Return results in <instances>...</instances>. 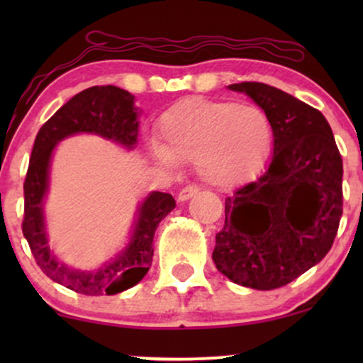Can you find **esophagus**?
Returning a JSON list of instances; mask_svg holds the SVG:
<instances>
[{"mask_svg": "<svg viewBox=\"0 0 363 363\" xmlns=\"http://www.w3.org/2000/svg\"><path fill=\"white\" fill-rule=\"evenodd\" d=\"M198 191H200V188H198L196 185H188L183 188V190H180V193H178V201L190 200V198L195 196Z\"/></svg>", "mask_w": 363, "mask_h": 363, "instance_id": "1", "label": "esophagus"}]
</instances>
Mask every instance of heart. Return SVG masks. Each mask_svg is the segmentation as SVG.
<instances>
[{
	"mask_svg": "<svg viewBox=\"0 0 363 363\" xmlns=\"http://www.w3.org/2000/svg\"><path fill=\"white\" fill-rule=\"evenodd\" d=\"M162 165L196 162L200 177L218 188L251 180L271 150L272 128L266 112L251 104L188 97L158 118Z\"/></svg>",
	"mask_w": 363,
	"mask_h": 363,
	"instance_id": "b5f03b06",
	"label": "heart"
}]
</instances>
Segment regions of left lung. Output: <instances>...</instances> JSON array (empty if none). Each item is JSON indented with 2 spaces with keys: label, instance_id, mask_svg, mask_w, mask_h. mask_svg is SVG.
Wrapping results in <instances>:
<instances>
[{
  "label": "left lung",
  "instance_id": "obj_1",
  "mask_svg": "<svg viewBox=\"0 0 363 363\" xmlns=\"http://www.w3.org/2000/svg\"><path fill=\"white\" fill-rule=\"evenodd\" d=\"M266 112L274 153L257 180L225 200L213 261L236 284L271 291L324 259L342 216V157L317 108L262 82L231 84Z\"/></svg>",
  "mask_w": 363,
  "mask_h": 363
}]
</instances>
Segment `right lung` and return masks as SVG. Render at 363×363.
Listing matches in <instances>:
<instances>
[{
    "label": "right lung",
    "instance_id": "1",
    "mask_svg": "<svg viewBox=\"0 0 363 363\" xmlns=\"http://www.w3.org/2000/svg\"><path fill=\"white\" fill-rule=\"evenodd\" d=\"M133 99L130 92L116 86H94L76 94L39 128L29 158L24 180L23 235L44 274L86 296H112L140 282L152 266V242L158 223L177 205L170 193H150L138 208L135 230L125 250L94 272L71 269L49 251L43 200L48 193L54 147L72 133L87 132L133 148L138 137V112Z\"/></svg>",
    "mask_w": 363,
    "mask_h": 363
}]
</instances>
